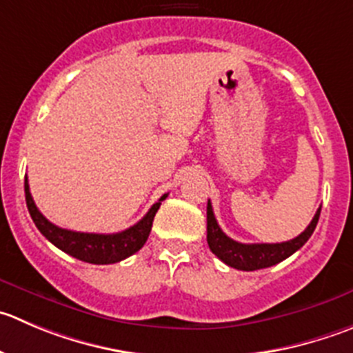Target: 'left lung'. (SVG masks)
Wrapping results in <instances>:
<instances>
[{
  "label": "left lung",
  "instance_id": "left-lung-1",
  "mask_svg": "<svg viewBox=\"0 0 353 353\" xmlns=\"http://www.w3.org/2000/svg\"><path fill=\"white\" fill-rule=\"evenodd\" d=\"M208 246L210 250L229 267L237 268V270H258V268H267L272 265L279 263V261L286 260L293 253H296L314 234L315 227H317L319 214H321V208L317 213L314 214L312 221L308 223L307 229L294 239L286 241V243H275V244H243L237 241L230 239L229 236H225L223 230L220 229L216 218H214L213 208L208 201Z\"/></svg>",
  "mask_w": 353,
  "mask_h": 353
}]
</instances>
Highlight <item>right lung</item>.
<instances>
[{
  "instance_id": "1",
  "label": "right lung",
  "mask_w": 353,
  "mask_h": 353,
  "mask_svg": "<svg viewBox=\"0 0 353 353\" xmlns=\"http://www.w3.org/2000/svg\"><path fill=\"white\" fill-rule=\"evenodd\" d=\"M23 190H26V203H28L29 214H31L32 221L36 223L39 232L46 237L52 244H55L59 250L63 253L70 254V256L78 258V260L86 261V263L95 265H109L117 263V261L124 260V258L132 256L133 253L140 250L145 244L147 237H149L150 229H152V221L156 216L157 210L161 206V201L168 197V194L161 196V199L147 211L145 216L135 223L130 229L123 230V232L116 234H88V232H74V230L62 229L46 220L41 213H39L38 206L34 204L29 190L28 176L23 182Z\"/></svg>"
}]
</instances>
